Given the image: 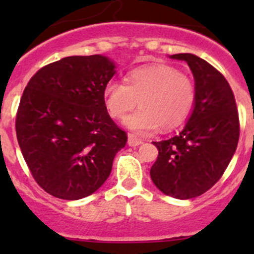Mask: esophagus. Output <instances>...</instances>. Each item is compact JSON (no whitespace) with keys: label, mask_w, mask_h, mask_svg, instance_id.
<instances>
[{"label":"esophagus","mask_w":254,"mask_h":254,"mask_svg":"<svg viewBox=\"0 0 254 254\" xmlns=\"http://www.w3.org/2000/svg\"><path fill=\"white\" fill-rule=\"evenodd\" d=\"M127 143H129V146H139L142 143V140L140 137H136L135 135L129 134V136H127Z\"/></svg>","instance_id":"esophagus-1"}]
</instances>
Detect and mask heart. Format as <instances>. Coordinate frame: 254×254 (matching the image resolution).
Masks as SVG:
<instances>
[{
  "label": "heart",
  "mask_w": 254,
  "mask_h": 254,
  "mask_svg": "<svg viewBox=\"0 0 254 254\" xmlns=\"http://www.w3.org/2000/svg\"><path fill=\"white\" fill-rule=\"evenodd\" d=\"M104 99L114 119H123L139 102L140 108L125 119V125L146 135L158 127L168 130L182 124L193 109L195 86L177 68L157 64L134 68L127 73V82H107Z\"/></svg>",
  "instance_id": "b5f03b06"
}]
</instances>
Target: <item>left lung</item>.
<instances>
[{
  "label": "left lung",
  "instance_id": "8db88e82",
  "mask_svg": "<svg viewBox=\"0 0 254 254\" xmlns=\"http://www.w3.org/2000/svg\"><path fill=\"white\" fill-rule=\"evenodd\" d=\"M184 60L195 79V102L189 122L178 135L153 141L158 148L150 170L155 186L166 195L190 199L209 190L224 175L240 137L234 92L220 71L193 54Z\"/></svg>",
  "mask_w": 254,
  "mask_h": 254
}]
</instances>
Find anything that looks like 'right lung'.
I'll return each mask as SVG.
<instances>
[{
  "label": "right lung",
  "instance_id": "right-lung-1",
  "mask_svg": "<svg viewBox=\"0 0 254 254\" xmlns=\"http://www.w3.org/2000/svg\"><path fill=\"white\" fill-rule=\"evenodd\" d=\"M114 68L106 56H68L40 68L24 88L17 140L33 178L53 196L77 200L94 193L127 141L104 101Z\"/></svg>",
  "mask_w": 254,
  "mask_h": 254
}]
</instances>
